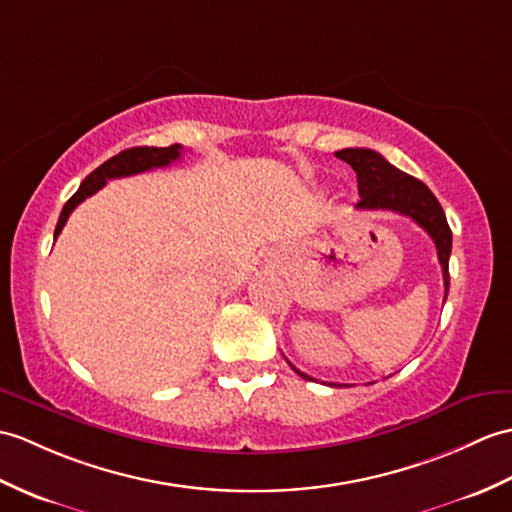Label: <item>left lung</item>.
<instances>
[{
  "label": "left lung",
  "mask_w": 512,
  "mask_h": 512,
  "mask_svg": "<svg viewBox=\"0 0 512 512\" xmlns=\"http://www.w3.org/2000/svg\"><path fill=\"white\" fill-rule=\"evenodd\" d=\"M336 157L347 161L353 172L358 174V192L360 202L355 209H386L408 216L419 224L421 229L427 231L432 237L438 251V261L443 268V281H445V299L449 292V255H451V229L445 218V211L441 202L430 192V187L421 183L406 172H401L395 165H390L382 154L368 148H344L338 150ZM292 366V364H290ZM294 368V366H292ZM303 379H312L310 375L301 373L294 368ZM331 386H344V384H331Z\"/></svg>",
  "instance_id": "obj_1"
}]
</instances>
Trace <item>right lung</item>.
<instances>
[{
  "mask_svg": "<svg viewBox=\"0 0 512 512\" xmlns=\"http://www.w3.org/2000/svg\"><path fill=\"white\" fill-rule=\"evenodd\" d=\"M181 152L183 146H168V148H150V146H139V148H128L122 150L120 154H115L109 161H104L98 170H93L85 181L80 183L78 192L71 196L65 207L61 211V218H58V224L54 229V240L58 235H61L65 222L69 218V213L74 211L82 200L93 196L98 189H102L106 185V181H111V178H122V176H133L139 172H148L152 168H165V165H170L172 161L181 159Z\"/></svg>",
  "mask_w": 512,
  "mask_h": 512,
  "instance_id": "obj_1",
  "label": "right lung"
}]
</instances>
